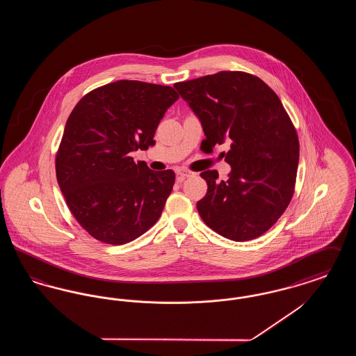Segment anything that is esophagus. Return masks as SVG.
Returning a JSON list of instances; mask_svg holds the SVG:
<instances>
[{"mask_svg": "<svg viewBox=\"0 0 356 356\" xmlns=\"http://www.w3.org/2000/svg\"><path fill=\"white\" fill-rule=\"evenodd\" d=\"M192 175H193V173H192L191 170H184V168H177V170H176V176H177V180H179V181H183L184 179L192 176Z\"/></svg>", "mask_w": 356, "mask_h": 356, "instance_id": "esophagus-1", "label": "esophagus"}]
</instances>
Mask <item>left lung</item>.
<instances>
[{
	"instance_id": "8db88e82",
	"label": "left lung",
	"mask_w": 356,
	"mask_h": 356,
	"mask_svg": "<svg viewBox=\"0 0 356 356\" xmlns=\"http://www.w3.org/2000/svg\"><path fill=\"white\" fill-rule=\"evenodd\" d=\"M199 118L212 147L231 140L228 180L218 170L200 176L208 184L197 202L204 222L221 236L247 241L261 236L292 199L299 163L293 124L268 85L244 72H219L173 85Z\"/></svg>"
}]
</instances>
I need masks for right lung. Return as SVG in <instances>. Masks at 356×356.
Segmentation results:
<instances>
[{
  "label": "right lung",
  "mask_w": 356,
  "mask_h": 356,
  "mask_svg": "<svg viewBox=\"0 0 356 356\" xmlns=\"http://www.w3.org/2000/svg\"><path fill=\"white\" fill-rule=\"evenodd\" d=\"M179 99L170 86L120 80L77 102L56 156V176L69 209L90 236L121 245L160 218L173 170L136 164L131 153L154 145L164 113Z\"/></svg>",
  "instance_id": "obj_1"
}]
</instances>
